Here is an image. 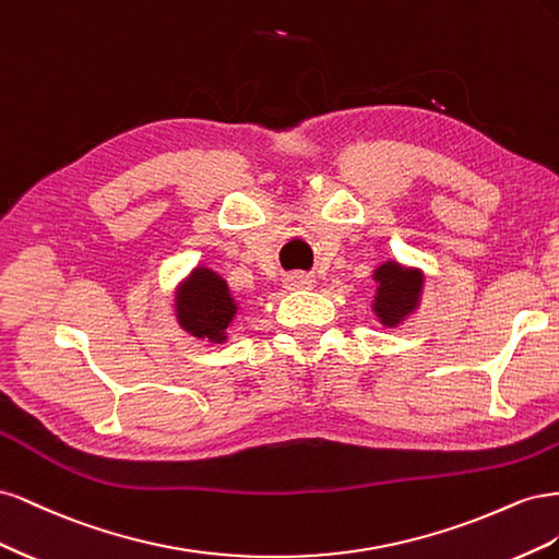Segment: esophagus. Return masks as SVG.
I'll list each match as a JSON object with an SVG mask.
<instances>
[{"label":"esophagus","mask_w":559,"mask_h":559,"mask_svg":"<svg viewBox=\"0 0 559 559\" xmlns=\"http://www.w3.org/2000/svg\"><path fill=\"white\" fill-rule=\"evenodd\" d=\"M284 289L289 292H308L314 289V280L306 273H294V275H286L284 277Z\"/></svg>","instance_id":"esophagus-1"}]
</instances>
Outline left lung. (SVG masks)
Segmentation results:
<instances>
[{
  "label": "left lung",
  "instance_id": "8db88e82",
  "mask_svg": "<svg viewBox=\"0 0 559 559\" xmlns=\"http://www.w3.org/2000/svg\"><path fill=\"white\" fill-rule=\"evenodd\" d=\"M376 294L373 308L376 317L384 329H396L405 319L419 310L425 296V273L415 265H403L396 259H386L373 270Z\"/></svg>",
  "mask_w": 559,
  "mask_h": 559
}]
</instances>
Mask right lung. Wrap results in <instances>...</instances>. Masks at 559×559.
I'll use <instances>...</instances> for the list:
<instances>
[{"mask_svg": "<svg viewBox=\"0 0 559 559\" xmlns=\"http://www.w3.org/2000/svg\"><path fill=\"white\" fill-rule=\"evenodd\" d=\"M238 310L240 302L230 294L228 282L202 263L175 286L177 324L198 341L228 343V326H233Z\"/></svg>", "mask_w": 559, "mask_h": 559, "instance_id": "right-lung-1", "label": "right lung"}]
</instances>
